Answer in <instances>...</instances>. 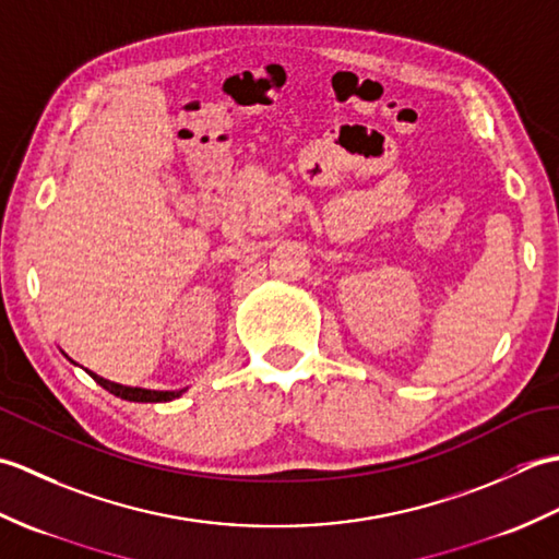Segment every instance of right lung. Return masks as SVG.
<instances>
[{"label":"right lung","mask_w":559,"mask_h":559,"mask_svg":"<svg viewBox=\"0 0 559 559\" xmlns=\"http://www.w3.org/2000/svg\"><path fill=\"white\" fill-rule=\"evenodd\" d=\"M93 379H96V382L103 386V389H108L110 394H115V396H120V399H124V401H136V403H163V401H173V399H177L182 394V391H151V389H136V386H122V384H115V382H110V379H103V377H98V374H93V372H88Z\"/></svg>","instance_id":"1"}]
</instances>
